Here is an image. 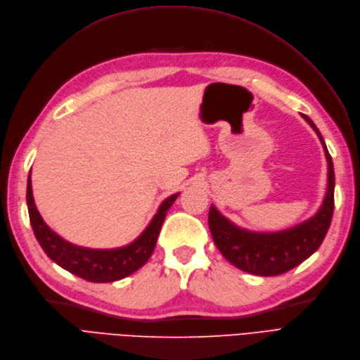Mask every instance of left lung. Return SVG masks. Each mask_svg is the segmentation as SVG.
I'll return each instance as SVG.
<instances>
[{
	"mask_svg": "<svg viewBox=\"0 0 360 360\" xmlns=\"http://www.w3.org/2000/svg\"><path fill=\"white\" fill-rule=\"evenodd\" d=\"M303 118L318 134L328 161V189L323 204L311 219L281 232H250L240 229L211 205L208 214L210 232L214 243L229 263L258 276H276L297 267L321 247L334 212V164L325 141L313 121Z\"/></svg>",
	"mask_w": 360,
	"mask_h": 360,
	"instance_id": "left-lung-1",
	"label": "left lung"
}]
</instances>
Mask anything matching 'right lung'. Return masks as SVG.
<instances>
[{
    "label": "right lung",
    "instance_id": "1",
    "mask_svg": "<svg viewBox=\"0 0 360 360\" xmlns=\"http://www.w3.org/2000/svg\"><path fill=\"white\" fill-rule=\"evenodd\" d=\"M177 196L179 193H174L164 200L150 224L134 242L115 250H91L77 247L74 243L65 240L44 223L34 202L31 171L30 176H27L26 188V204L27 211H30V220L41 248L56 264L70 271L72 275L96 283L124 279L146 264L155 250L158 235L161 232L167 211L171 208Z\"/></svg>",
    "mask_w": 360,
    "mask_h": 360
}]
</instances>
